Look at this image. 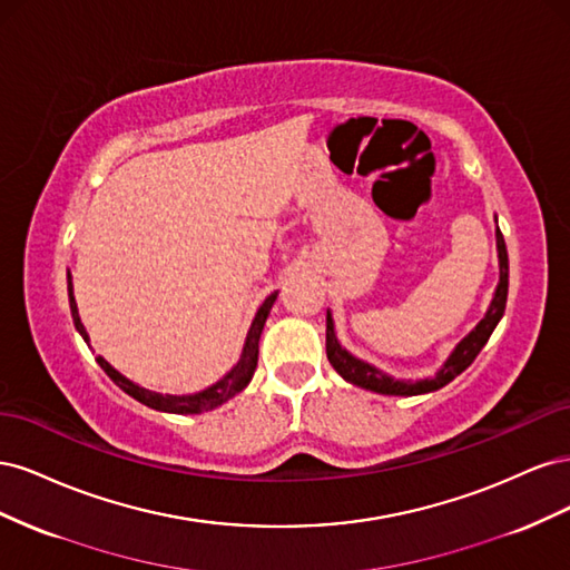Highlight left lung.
<instances>
[{
  "label": "left lung",
  "instance_id": "left-lung-1",
  "mask_svg": "<svg viewBox=\"0 0 570 570\" xmlns=\"http://www.w3.org/2000/svg\"><path fill=\"white\" fill-rule=\"evenodd\" d=\"M497 254H499V285L494 289L492 304L488 308L485 318H482L473 331L465 335L454 352L450 354V358L444 361V366L433 375V377H423V381H396V377L383 373L381 368H375L366 361L356 358L354 354H350L347 350L342 347L335 337V323L331 312L325 316V352H327V361H331L333 368L344 377V381L364 387L377 394H394V396H413V394H425V392H435L440 387H444L446 383H452L459 373H463L469 368L475 356L480 354V350L485 347V342L490 340L492 331L497 327L499 318L504 316L507 308V295H509V254H507V245H504V235L502 230L497 228Z\"/></svg>",
  "mask_w": 570,
  "mask_h": 570
}]
</instances>
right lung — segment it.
<instances>
[{
    "label": "right lung",
    "mask_w": 570,
    "mask_h": 570,
    "mask_svg": "<svg viewBox=\"0 0 570 570\" xmlns=\"http://www.w3.org/2000/svg\"><path fill=\"white\" fill-rule=\"evenodd\" d=\"M278 299V292H273V295H268L264 299V304L258 306V312L252 321V327L247 333V340H245V347H243V354H239V361L237 364L220 377L218 383H214L212 387H206L202 392H195V394H159V392H151V390H145L140 385H135L132 381H128L126 375H120L109 361H105L101 356H97V364L105 368V373L111 377V381L124 390L126 394H130L132 400H137L140 404L149 406V409H157V411H166V413H202V411H212L216 406H220L223 402L233 400V396L237 392H243L252 375L256 371V361H258V337H262V331H264V323L271 314V306L273 302ZM68 302H71V316H73V323H76V331L82 335L85 342H90L88 337V331H85V325L80 323V316H78V306H76V297H73V285H71V273H68Z\"/></svg>",
    "instance_id": "obj_1"
}]
</instances>
